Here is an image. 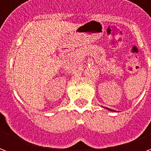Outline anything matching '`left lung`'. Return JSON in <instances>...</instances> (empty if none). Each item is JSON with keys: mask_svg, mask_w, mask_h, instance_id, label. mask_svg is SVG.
I'll use <instances>...</instances> for the list:
<instances>
[{"mask_svg": "<svg viewBox=\"0 0 151 151\" xmlns=\"http://www.w3.org/2000/svg\"><path fill=\"white\" fill-rule=\"evenodd\" d=\"M106 108V109H108V111H114V110H111V109H110V108Z\"/></svg>", "mask_w": 151, "mask_h": 151, "instance_id": "8db88e82", "label": "left lung"}]
</instances>
